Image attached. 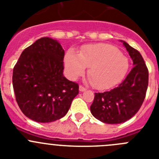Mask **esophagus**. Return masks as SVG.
I'll return each instance as SVG.
<instances>
[{"instance_id": "1", "label": "esophagus", "mask_w": 159, "mask_h": 159, "mask_svg": "<svg viewBox=\"0 0 159 159\" xmlns=\"http://www.w3.org/2000/svg\"><path fill=\"white\" fill-rule=\"evenodd\" d=\"M79 90H80V92H85V91H86V88H84V87H83V86H80V88H79Z\"/></svg>"}]
</instances>
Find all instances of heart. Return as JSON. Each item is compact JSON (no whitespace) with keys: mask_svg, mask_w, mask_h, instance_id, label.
<instances>
[{"mask_svg":"<svg viewBox=\"0 0 159 159\" xmlns=\"http://www.w3.org/2000/svg\"><path fill=\"white\" fill-rule=\"evenodd\" d=\"M64 65L67 75L73 80L84 75L88 67L90 82L97 89L104 90L116 86L124 78L129 61L116 47L100 43L85 46L79 53L67 51Z\"/></svg>","mask_w":159,"mask_h":159,"instance_id":"1","label":"heart"}]
</instances>
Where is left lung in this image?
Here are the masks:
<instances>
[{
    "mask_svg": "<svg viewBox=\"0 0 159 159\" xmlns=\"http://www.w3.org/2000/svg\"><path fill=\"white\" fill-rule=\"evenodd\" d=\"M120 41L129 52L134 67L117 88L95 93L90 107L95 119L108 124H119L131 119L141 107L148 86L149 73L143 57L127 42Z\"/></svg>",
    "mask_w": 159,
    "mask_h": 159,
    "instance_id": "obj_1",
    "label": "left lung"
}]
</instances>
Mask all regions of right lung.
I'll return each instance as SVG.
<instances>
[{
	"mask_svg": "<svg viewBox=\"0 0 159 159\" xmlns=\"http://www.w3.org/2000/svg\"><path fill=\"white\" fill-rule=\"evenodd\" d=\"M64 50L60 42L43 37L25 48L13 68L16 100L26 117L51 123L67 113L79 94L78 84L64 74Z\"/></svg>",
	"mask_w": 159,
	"mask_h": 159,
	"instance_id": "add662e5",
	"label": "right lung"
}]
</instances>
